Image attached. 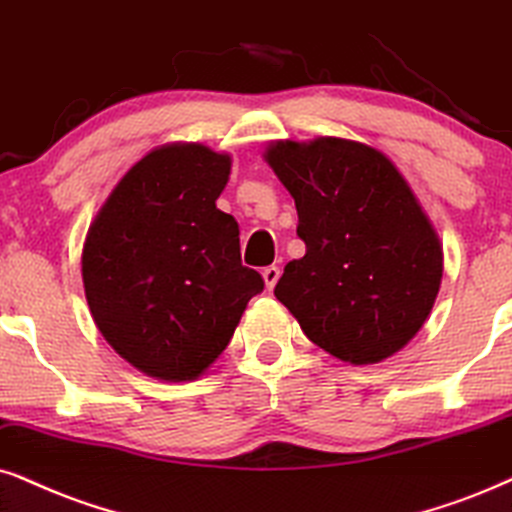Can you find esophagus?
<instances>
[{
	"mask_svg": "<svg viewBox=\"0 0 512 512\" xmlns=\"http://www.w3.org/2000/svg\"><path fill=\"white\" fill-rule=\"evenodd\" d=\"M262 276H264V283H267V288L271 290V288L276 286L278 276H281V269H278V267H274V264H271V267H264Z\"/></svg>",
	"mask_w": 512,
	"mask_h": 512,
	"instance_id": "1",
	"label": "esophagus"
}]
</instances>
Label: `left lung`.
Segmentation results:
<instances>
[{
    "label": "left lung",
    "mask_w": 512,
    "mask_h": 512,
    "mask_svg": "<svg viewBox=\"0 0 512 512\" xmlns=\"http://www.w3.org/2000/svg\"><path fill=\"white\" fill-rule=\"evenodd\" d=\"M295 198L307 245L274 295L314 345L378 364L423 328L442 283V245L392 160L357 141H276L264 153Z\"/></svg>",
    "instance_id": "8db88e82"
}]
</instances>
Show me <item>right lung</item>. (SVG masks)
<instances>
[{"label":"right lung","mask_w":512,"mask_h":512,"mask_svg":"<svg viewBox=\"0 0 512 512\" xmlns=\"http://www.w3.org/2000/svg\"><path fill=\"white\" fill-rule=\"evenodd\" d=\"M231 158L200 144L155 148L89 226V312L122 359L151 378L196 380L229 345L262 276L243 267L238 222L217 210Z\"/></svg>","instance_id":"right-lung-1"}]
</instances>
